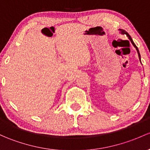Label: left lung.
Returning <instances> with one entry per match:
<instances>
[{
  "label": "left lung",
  "mask_w": 150,
  "mask_h": 150,
  "mask_svg": "<svg viewBox=\"0 0 150 150\" xmlns=\"http://www.w3.org/2000/svg\"><path fill=\"white\" fill-rule=\"evenodd\" d=\"M120 30H121V33H122V34H126L127 36H128V38H129V39L130 40V41H131L132 42V45L134 46L135 48H136V50H137V53H138V56H139V61H140V62H141V56H140V54H139V49H138V48L137 47V46L136 45L134 44V43L133 42V41H132V38H131V36H129V33H127V31H125V30H122V29H120Z\"/></svg>",
  "instance_id": "1"
}]
</instances>
